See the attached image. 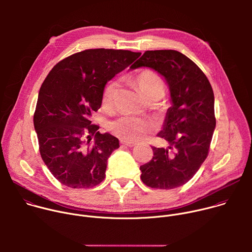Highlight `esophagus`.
<instances>
[{
	"mask_svg": "<svg viewBox=\"0 0 252 252\" xmlns=\"http://www.w3.org/2000/svg\"><path fill=\"white\" fill-rule=\"evenodd\" d=\"M121 143L122 145H124V146H126V147H128V148H132V147H134L135 146V142H131V141H126V140H121Z\"/></svg>",
	"mask_w": 252,
	"mask_h": 252,
	"instance_id": "34e87169",
	"label": "esophagus"
}]
</instances>
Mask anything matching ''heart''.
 Instances as JSON below:
<instances>
[{
  "mask_svg": "<svg viewBox=\"0 0 252 252\" xmlns=\"http://www.w3.org/2000/svg\"><path fill=\"white\" fill-rule=\"evenodd\" d=\"M133 82L147 100H158L164 94V82L153 69L146 68L138 71L133 77ZM118 90L119 82L115 80L110 81L104 86L101 97L103 109H113ZM107 129L122 139L135 141L150 133L153 130V126L142 119L126 116L107 124Z\"/></svg>",
  "mask_w": 252,
  "mask_h": 252,
  "instance_id": "b5f03b06",
  "label": "heart"
}]
</instances>
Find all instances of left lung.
Returning <instances> with one entry per match:
<instances>
[{
	"label": "left lung",
	"mask_w": 252,
	"mask_h": 252,
	"mask_svg": "<svg viewBox=\"0 0 252 252\" xmlns=\"http://www.w3.org/2000/svg\"><path fill=\"white\" fill-rule=\"evenodd\" d=\"M140 66L164 77L172 101L158 134L169 147H152L154 157L140 165V178L152 189H175L191 179L208 156L217 124L213 91L197 64L177 51H146L130 68Z\"/></svg>",
	"instance_id": "1"
}]
</instances>
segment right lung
Listing matches in <instances>:
<instances>
[{"instance_id": "1", "label": "right lung", "mask_w": 252, "mask_h": 252, "mask_svg": "<svg viewBox=\"0 0 252 252\" xmlns=\"http://www.w3.org/2000/svg\"><path fill=\"white\" fill-rule=\"evenodd\" d=\"M141 53L90 49L60 61L41 86L33 114L41 157L58 181L90 189L105 176L107 158L119 139L97 131L92 114L101 105L105 84Z\"/></svg>"}]
</instances>
